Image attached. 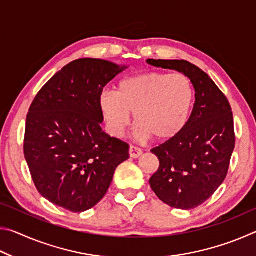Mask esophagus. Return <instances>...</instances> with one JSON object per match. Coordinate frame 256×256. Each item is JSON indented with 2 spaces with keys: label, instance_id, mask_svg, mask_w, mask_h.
I'll return each instance as SVG.
<instances>
[{
  "label": "esophagus",
  "instance_id": "obj_1",
  "mask_svg": "<svg viewBox=\"0 0 256 256\" xmlns=\"http://www.w3.org/2000/svg\"><path fill=\"white\" fill-rule=\"evenodd\" d=\"M142 154V150L140 148H138V146H130V156H131V158H138Z\"/></svg>",
  "mask_w": 256,
  "mask_h": 256
}]
</instances>
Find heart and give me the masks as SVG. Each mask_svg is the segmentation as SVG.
Wrapping results in <instances>:
<instances>
[{
	"label": "heart",
	"instance_id": "heart-1",
	"mask_svg": "<svg viewBox=\"0 0 256 256\" xmlns=\"http://www.w3.org/2000/svg\"><path fill=\"white\" fill-rule=\"evenodd\" d=\"M193 99V84L186 76L146 72L124 78L114 92H102L99 108L114 136L125 132L133 112L140 136L164 142L176 138L186 126Z\"/></svg>",
	"mask_w": 256,
	"mask_h": 256
}]
</instances>
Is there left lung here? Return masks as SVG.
I'll use <instances>...</instances> for the list:
<instances>
[{
  "instance_id": "left-lung-1",
  "label": "left lung",
  "mask_w": 256,
  "mask_h": 256,
  "mask_svg": "<svg viewBox=\"0 0 256 256\" xmlns=\"http://www.w3.org/2000/svg\"><path fill=\"white\" fill-rule=\"evenodd\" d=\"M150 66L182 72L192 82L196 102L183 131L151 152L159 168L151 188L172 208L190 210L202 204L222 184L235 148L230 104L211 78L184 60H146Z\"/></svg>"
}]
</instances>
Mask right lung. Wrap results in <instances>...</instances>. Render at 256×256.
Listing matches in <instances>:
<instances>
[{"label": "right lung", "mask_w": 256, "mask_h": 256, "mask_svg": "<svg viewBox=\"0 0 256 256\" xmlns=\"http://www.w3.org/2000/svg\"><path fill=\"white\" fill-rule=\"evenodd\" d=\"M125 68L105 60H76L34 97L26 120L24 158L38 192L55 206L92 209L128 159V144L102 131L99 108L104 86Z\"/></svg>", "instance_id": "right-lung-1"}]
</instances>
